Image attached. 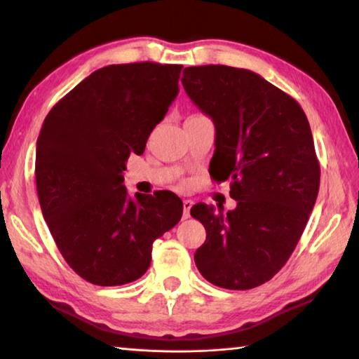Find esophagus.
Listing matches in <instances>:
<instances>
[{
	"label": "esophagus",
	"instance_id": "obj_1",
	"mask_svg": "<svg viewBox=\"0 0 359 359\" xmlns=\"http://www.w3.org/2000/svg\"><path fill=\"white\" fill-rule=\"evenodd\" d=\"M194 205L192 200H184L182 201V219L191 217V208Z\"/></svg>",
	"mask_w": 359,
	"mask_h": 359
}]
</instances>
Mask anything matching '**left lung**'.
Here are the masks:
<instances>
[{"label":"left lung","mask_w":359,"mask_h":359,"mask_svg":"<svg viewBox=\"0 0 359 359\" xmlns=\"http://www.w3.org/2000/svg\"><path fill=\"white\" fill-rule=\"evenodd\" d=\"M181 83L214 121V180H229L238 201L226 214L192 206L191 215L206 229L195 264L219 287L261 286L292 255L319 194L309 121L292 97L245 69L187 67Z\"/></svg>","instance_id":"1"}]
</instances>
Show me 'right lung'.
<instances>
[{"label": "right lung", "mask_w": 359, "mask_h": 359, "mask_svg": "<svg viewBox=\"0 0 359 359\" xmlns=\"http://www.w3.org/2000/svg\"><path fill=\"white\" fill-rule=\"evenodd\" d=\"M182 65H107L53 107L37 139L36 184L42 214L60 255L97 286L136 281L151 262L153 242L180 222L182 201L162 191L123 186L131 153L177 98Z\"/></svg>", "instance_id": "add662e5"}]
</instances>
